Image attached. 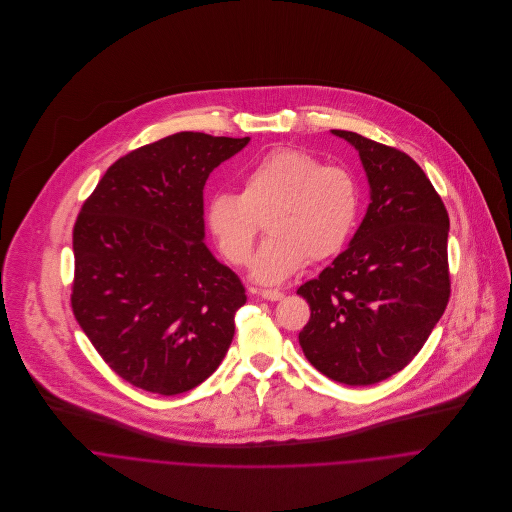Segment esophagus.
Instances as JSON below:
<instances>
[{"mask_svg": "<svg viewBox=\"0 0 512 512\" xmlns=\"http://www.w3.org/2000/svg\"><path fill=\"white\" fill-rule=\"evenodd\" d=\"M260 297H264L268 301H280V299H284V293L278 292V290H262Z\"/></svg>", "mask_w": 512, "mask_h": 512, "instance_id": "34e87169", "label": "esophagus"}]
</instances>
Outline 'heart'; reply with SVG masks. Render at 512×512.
<instances>
[{
	"instance_id": "b5f03b06",
	"label": "heart",
	"mask_w": 512,
	"mask_h": 512,
	"mask_svg": "<svg viewBox=\"0 0 512 512\" xmlns=\"http://www.w3.org/2000/svg\"><path fill=\"white\" fill-rule=\"evenodd\" d=\"M240 195L217 191L207 201L205 222L220 254L234 266L250 260L262 222L270 238L252 260L260 284H282L305 262L339 252L359 217L355 175L339 163L295 147H280L252 163L240 179Z\"/></svg>"
}]
</instances>
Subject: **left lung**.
<instances>
[{
	"label": "left lung",
	"mask_w": 512,
	"mask_h": 512,
	"mask_svg": "<svg viewBox=\"0 0 512 512\" xmlns=\"http://www.w3.org/2000/svg\"><path fill=\"white\" fill-rule=\"evenodd\" d=\"M333 134L359 149L370 205L349 248L299 286L311 309L299 345L325 376L368 386L408 365L447 307L449 217L408 153L355 132Z\"/></svg>",
	"instance_id": "8db88e82"
}]
</instances>
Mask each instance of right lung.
<instances>
[{
    "label": "right lung",
    "instance_id": "add662e5",
    "mask_svg": "<svg viewBox=\"0 0 512 512\" xmlns=\"http://www.w3.org/2000/svg\"><path fill=\"white\" fill-rule=\"evenodd\" d=\"M250 138L179 132L114 161L73 228L74 317L126 382L187 392L222 363L240 278L205 246L203 189Z\"/></svg>",
    "mask_w": 512,
    "mask_h": 512
}]
</instances>
